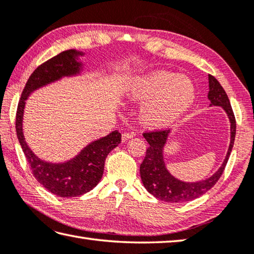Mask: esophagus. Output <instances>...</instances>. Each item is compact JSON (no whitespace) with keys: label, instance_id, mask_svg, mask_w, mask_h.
<instances>
[{"label":"esophagus","instance_id":"1","mask_svg":"<svg viewBox=\"0 0 254 254\" xmlns=\"http://www.w3.org/2000/svg\"><path fill=\"white\" fill-rule=\"evenodd\" d=\"M136 136V133L135 132H124L123 135H122V140H123V142H126L128 139H130V138H133Z\"/></svg>","mask_w":254,"mask_h":254}]
</instances>
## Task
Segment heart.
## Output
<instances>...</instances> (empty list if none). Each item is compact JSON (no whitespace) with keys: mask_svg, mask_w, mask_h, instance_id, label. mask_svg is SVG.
Segmentation results:
<instances>
[{"mask_svg":"<svg viewBox=\"0 0 254 254\" xmlns=\"http://www.w3.org/2000/svg\"><path fill=\"white\" fill-rule=\"evenodd\" d=\"M126 95L132 102H145L140 109V118L145 125L165 127L191 107L195 88L186 76L154 70L133 80Z\"/></svg>","mask_w":254,"mask_h":254,"instance_id":"heart-1","label":"heart"}]
</instances>
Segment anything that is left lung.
Wrapping results in <instances>:
<instances>
[{"instance_id": "left-lung-1", "label": "left lung", "mask_w": 254, "mask_h": 254, "mask_svg": "<svg viewBox=\"0 0 254 254\" xmlns=\"http://www.w3.org/2000/svg\"><path fill=\"white\" fill-rule=\"evenodd\" d=\"M208 98L211 103L210 106H220L227 113L229 121H230L231 130L230 145H229L227 156L218 171L214 172L209 178L197 181V183H185V181L177 179L167 169L164 160V148L168 140L170 129L143 133V137L149 143V147L146 151L145 159L140 165L141 181L148 192L162 201L181 203L201 197L217 184L226 168L234 143L237 124L228 95L212 75H209Z\"/></svg>"}]
</instances>
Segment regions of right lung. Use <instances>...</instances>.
Returning a JSON list of instances; mask_svg holds the SVG:
<instances>
[{
	"label": "right lung",
	"instance_id": "obj_1",
	"mask_svg": "<svg viewBox=\"0 0 254 254\" xmlns=\"http://www.w3.org/2000/svg\"><path fill=\"white\" fill-rule=\"evenodd\" d=\"M83 52L68 50L52 57L38 66L27 79L16 112V135L36 180L50 192L59 197H77L88 192L102 179L107 155L122 141V133L115 130L84 147L79 154L65 162L42 160L28 147L23 133V115L26 99L34 90L60 80L79 75L83 63L78 61Z\"/></svg>",
	"mask_w": 254,
	"mask_h": 254
}]
</instances>
